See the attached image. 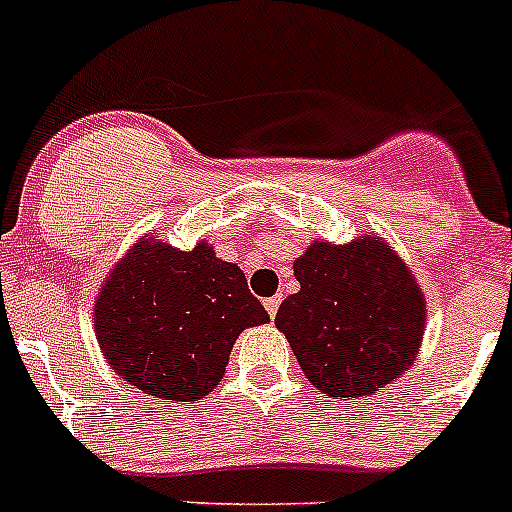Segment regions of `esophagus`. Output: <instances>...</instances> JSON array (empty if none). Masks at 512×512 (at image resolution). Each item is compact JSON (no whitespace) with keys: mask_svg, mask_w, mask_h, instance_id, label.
I'll list each match as a JSON object with an SVG mask.
<instances>
[{"mask_svg":"<svg viewBox=\"0 0 512 512\" xmlns=\"http://www.w3.org/2000/svg\"><path fill=\"white\" fill-rule=\"evenodd\" d=\"M280 303H283V295H272V298L265 300V310H267V315H270V318H275V315H278Z\"/></svg>","mask_w":512,"mask_h":512,"instance_id":"34e87169","label":"esophagus"}]
</instances>
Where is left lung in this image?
Instances as JSON below:
<instances>
[{
  "instance_id": "obj_1",
  "label": "left lung",
  "mask_w": 512,
  "mask_h": 512,
  "mask_svg": "<svg viewBox=\"0 0 512 512\" xmlns=\"http://www.w3.org/2000/svg\"><path fill=\"white\" fill-rule=\"evenodd\" d=\"M293 272L300 290L283 300L275 326L315 389L358 399L412 369L427 300L389 242L371 232L348 245L313 240Z\"/></svg>"
}]
</instances>
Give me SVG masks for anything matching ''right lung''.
I'll use <instances>...</instances> for the list:
<instances>
[{
  "mask_svg": "<svg viewBox=\"0 0 512 512\" xmlns=\"http://www.w3.org/2000/svg\"><path fill=\"white\" fill-rule=\"evenodd\" d=\"M154 234L138 237L100 283L95 338L111 369L143 394L199 401L222 381L237 336L270 315L245 272L207 240L184 252Z\"/></svg>",
  "mask_w": 512,
  "mask_h": 512,
  "instance_id": "right-lung-1",
  "label": "right lung"
}]
</instances>
